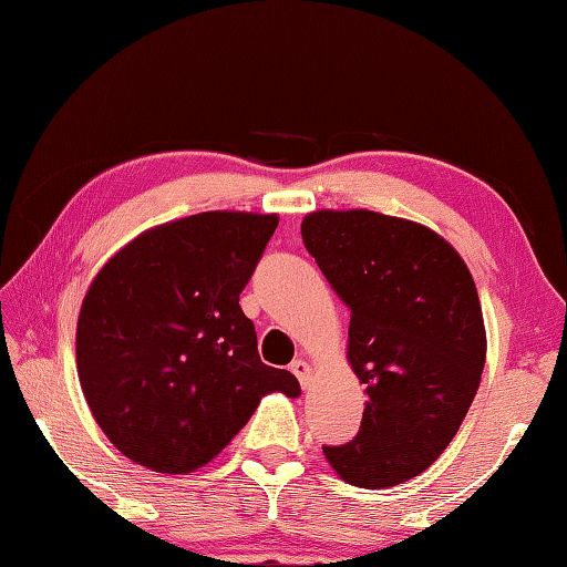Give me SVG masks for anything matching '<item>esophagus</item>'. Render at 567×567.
<instances>
[{
    "mask_svg": "<svg viewBox=\"0 0 567 567\" xmlns=\"http://www.w3.org/2000/svg\"><path fill=\"white\" fill-rule=\"evenodd\" d=\"M290 370H292V375L299 380V384H302V388L307 390V384L311 380V365L307 363V360H295Z\"/></svg>",
    "mask_w": 567,
    "mask_h": 567,
    "instance_id": "obj_1",
    "label": "esophagus"
}]
</instances>
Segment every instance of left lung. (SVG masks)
<instances>
[{"label":"left lung","instance_id":"obj_1","mask_svg":"<svg viewBox=\"0 0 567 567\" xmlns=\"http://www.w3.org/2000/svg\"><path fill=\"white\" fill-rule=\"evenodd\" d=\"M302 240L351 309L348 363L368 394L355 439L323 455L355 487L406 483L453 441L483 378L473 275L436 231L368 209L307 214Z\"/></svg>","mask_w":567,"mask_h":567}]
</instances>
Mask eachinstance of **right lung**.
<instances>
[{
  "label": "right lung",
  "instance_id": "1",
  "mask_svg": "<svg viewBox=\"0 0 567 567\" xmlns=\"http://www.w3.org/2000/svg\"><path fill=\"white\" fill-rule=\"evenodd\" d=\"M275 214L204 212L131 240L94 277L78 319V375L118 451L155 473H192L224 451L292 372L265 365L240 311Z\"/></svg>",
  "mask_w": 567,
  "mask_h": 567
}]
</instances>
